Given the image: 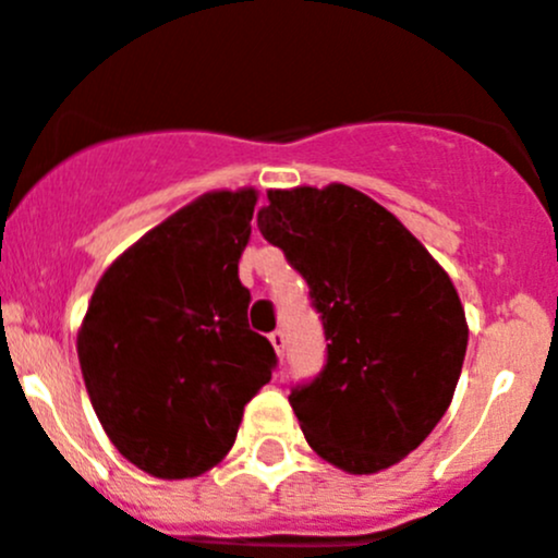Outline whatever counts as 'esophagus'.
Returning a JSON list of instances; mask_svg holds the SVG:
<instances>
[{
	"label": "esophagus",
	"instance_id": "34e87169",
	"mask_svg": "<svg viewBox=\"0 0 558 558\" xmlns=\"http://www.w3.org/2000/svg\"><path fill=\"white\" fill-rule=\"evenodd\" d=\"M269 343L275 345V351H278V356H283V349H286V335L280 332V329H275V332L269 335Z\"/></svg>",
	"mask_w": 558,
	"mask_h": 558
}]
</instances>
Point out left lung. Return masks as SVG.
Instances as JSON below:
<instances>
[{"instance_id": "1", "label": "left lung", "mask_w": 558, "mask_h": 558, "mask_svg": "<svg viewBox=\"0 0 558 558\" xmlns=\"http://www.w3.org/2000/svg\"><path fill=\"white\" fill-rule=\"evenodd\" d=\"M258 231L305 278L327 365L289 395L307 445L376 474L428 439L461 378V296L392 213L349 185L269 191Z\"/></svg>"}]
</instances>
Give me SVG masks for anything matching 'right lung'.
Returning <instances> with one entry per match:
<instances>
[{
  "instance_id": "add662e5",
  "label": "right lung",
  "mask_w": 558,
  "mask_h": 558,
  "mask_svg": "<svg viewBox=\"0 0 558 558\" xmlns=\"http://www.w3.org/2000/svg\"><path fill=\"white\" fill-rule=\"evenodd\" d=\"M256 202L253 187L204 193L128 247L86 307L78 362L92 409L153 477H198L223 461L278 365L240 283Z\"/></svg>"
}]
</instances>
